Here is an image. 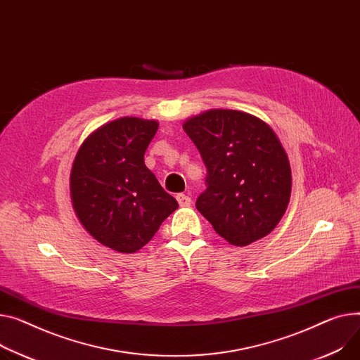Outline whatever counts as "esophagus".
<instances>
[{
  "label": "esophagus",
  "instance_id": "obj_1",
  "mask_svg": "<svg viewBox=\"0 0 360 360\" xmlns=\"http://www.w3.org/2000/svg\"><path fill=\"white\" fill-rule=\"evenodd\" d=\"M176 200H178V204L181 207H189L191 202H193V201H191V198L188 195H185V194H178Z\"/></svg>",
  "mask_w": 360,
  "mask_h": 360
}]
</instances>
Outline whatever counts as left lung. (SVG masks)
<instances>
[{"label": "left lung", "instance_id": "8db88e82", "mask_svg": "<svg viewBox=\"0 0 360 360\" xmlns=\"http://www.w3.org/2000/svg\"><path fill=\"white\" fill-rule=\"evenodd\" d=\"M184 130L207 167L195 207L233 246L269 234L288 207L291 167L274 130L237 110H210Z\"/></svg>", "mask_w": 360, "mask_h": 360}]
</instances>
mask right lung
<instances>
[{"label":"right lung","mask_w":360,"mask_h":360,"mask_svg":"<svg viewBox=\"0 0 360 360\" xmlns=\"http://www.w3.org/2000/svg\"><path fill=\"white\" fill-rule=\"evenodd\" d=\"M158 122L123 117L95 130L82 143L70 172V197L86 231L120 253H134L152 240L178 208L145 165Z\"/></svg>","instance_id":"right-lung-1"}]
</instances>
